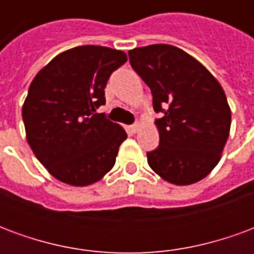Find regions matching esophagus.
Here are the masks:
<instances>
[{
	"label": "esophagus",
	"instance_id": "1",
	"mask_svg": "<svg viewBox=\"0 0 254 254\" xmlns=\"http://www.w3.org/2000/svg\"><path fill=\"white\" fill-rule=\"evenodd\" d=\"M140 124H134V125H132V127H130V130H132L133 133H137L138 130H140Z\"/></svg>",
	"mask_w": 254,
	"mask_h": 254
}]
</instances>
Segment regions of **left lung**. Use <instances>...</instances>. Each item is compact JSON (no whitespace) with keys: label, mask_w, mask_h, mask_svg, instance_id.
Instances as JSON below:
<instances>
[{"label":"left lung","mask_w":254,"mask_h":254,"mask_svg":"<svg viewBox=\"0 0 254 254\" xmlns=\"http://www.w3.org/2000/svg\"><path fill=\"white\" fill-rule=\"evenodd\" d=\"M132 67L151 88L159 147L147 152L149 167L173 185L201 181L222 158L231 110L222 85L190 54L170 45L129 50Z\"/></svg>","instance_id":"1"}]
</instances>
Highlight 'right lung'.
<instances>
[{"label":"right lung","instance_id":"add662e5","mask_svg":"<svg viewBox=\"0 0 254 254\" xmlns=\"http://www.w3.org/2000/svg\"><path fill=\"white\" fill-rule=\"evenodd\" d=\"M127 61L121 50L77 46L36 73L21 109L34 154L58 181L88 187L116 163L125 129L103 113L110 74Z\"/></svg>","mask_w":254,"mask_h":254}]
</instances>
